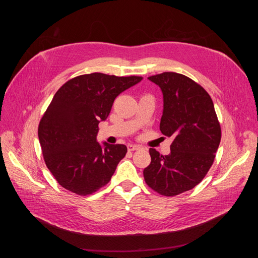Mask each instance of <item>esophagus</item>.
I'll return each instance as SVG.
<instances>
[{
	"label": "esophagus",
	"mask_w": 258,
	"mask_h": 258,
	"mask_svg": "<svg viewBox=\"0 0 258 258\" xmlns=\"http://www.w3.org/2000/svg\"><path fill=\"white\" fill-rule=\"evenodd\" d=\"M139 149H140V147L137 146V145H128V146H127V150H128L130 152H132V151H137V150H139Z\"/></svg>",
	"instance_id": "1"
}]
</instances>
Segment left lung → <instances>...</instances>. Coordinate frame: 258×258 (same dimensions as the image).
<instances>
[{
	"label": "left lung",
	"instance_id": "left-lung-1",
	"mask_svg": "<svg viewBox=\"0 0 258 258\" xmlns=\"http://www.w3.org/2000/svg\"><path fill=\"white\" fill-rule=\"evenodd\" d=\"M148 79L163 94L160 131L173 140L168 155L150 148L151 163L144 169V178L158 194L172 197L193 189L207 174L222 128L209 94L199 84L176 72Z\"/></svg>",
	"mask_w": 258,
	"mask_h": 258
}]
</instances>
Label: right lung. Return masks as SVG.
Returning <instances> with one entry per match:
<instances>
[{
	"label": "right lung",
	"instance_id": "1",
	"mask_svg": "<svg viewBox=\"0 0 258 258\" xmlns=\"http://www.w3.org/2000/svg\"><path fill=\"white\" fill-rule=\"evenodd\" d=\"M142 79L94 72L69 80L56 92L38 134L45 163L61 187L88 196L111 179L127 149L107 143L103 148L96 141L98 125L115 98Z\"/></svg>",
	"mask_w": 258,
	"mask_h": 258
}]
</instances>
